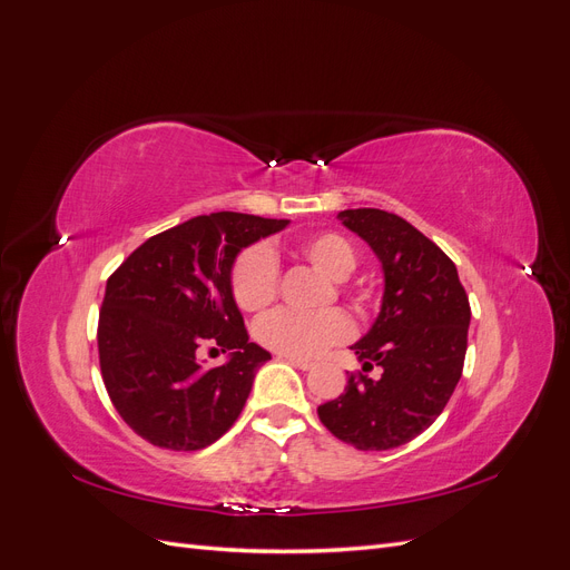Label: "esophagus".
I'll list each match as a JSON object with an SVG mask.
<instances>
[{
    "mask_svg": "<svg viewBox=\"0 0 570 570\" xmlns=\"http://www.w3.org/2000/svg\"><path fill=\"white\" fill-rule=\"evenodd\" d=\"M278 358H285L287 364H292V366H295V368H302V371L314 368V361H312V358H302V356H287V354H281Z\"/></svg>",
    "mask_w": 570,
    "mask_h": 570,
    "instance_id": "esophagus-1",
    "label": "esophagus"
}]
</instances>
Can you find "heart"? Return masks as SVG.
Here are the masks:
<instances>
[{
  "label": "heart",
  "instance_id": "1",
  "mask_svg": "<svg viewBox=\"0 0 570 570\" xmlns=\"http://www.w3.org/2000/svg\"><path fill=\"white\" fill-rule=\"evenodd\" d=\"M302 256L333 281H344L356 268V249L340 233H318L302 239ZM233 297L245 312H262L278 292V258L266 245H254L237 256L230 275ZM352 335V323L342 312L312 316L281 308L256 323V337L268 350L287 356H316Z\"/></svg>",
  "mask_w": 570,
  "mask_h": 570
}]
</instances>
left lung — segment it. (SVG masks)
I'll return each mask as SVG.
<instances>
[{
  "instance_id": "left-lung-1",
  "label": "left lung",
  "mask_w": 570,
  "mask_h": 570,
  "mask_svg": "<svg viewBox=\"0 0 570 570\" xmlns=\"http://www.w3.org/2000/svg\"><path fill=\"white\" fill-rule=\"evenodd\" d=\"M337 218L383 266V304L352 350L364 371L318 406L321 423L361 452L411 442L435 423L459 383L469 347L471 306L456 266L433 239L396 214L347 209Z\"/></svg>"
}]
</instances>
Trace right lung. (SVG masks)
Listing matches in <instances>:
<instances>
[{
  "label": "right lung",
  "mask_w": 570,
  "mask_h": 570,
  "mask_svg": "<svg viewBox=\"0 0 570 570\" xmlns=\"http://www.w3.org/2000/svg\"><path fill=\"white\" fill-rule=\"evenodd\" d=\"M285 218L218 212L149 237L107 281L99 366L116 411L161 450L195 452L226 435L271 354L249 342L233 297L245 247L287 228ZM202 348L229 352L209 370Z\"/></svg>",
  "instance_id": "add662e5"
}]
</instances>
